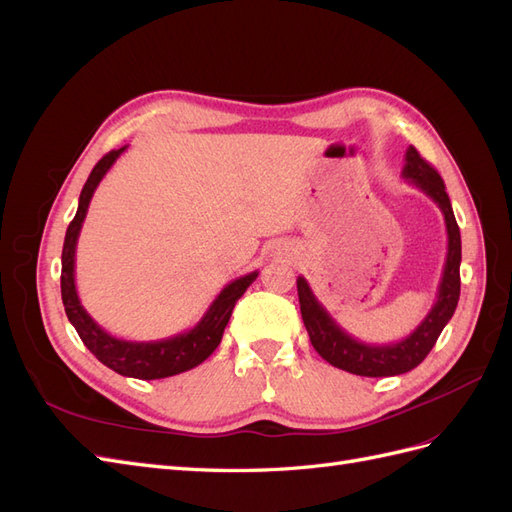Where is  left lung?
I'll use <instances>...</instances> for the list:
<instances>
[{
	"label": "left lung",
	"mask_w": 512,
	"mask_h": 512,
	"mask_svg": "<svg viewBox=\"0 0 512 512\" xmlns=\"http://www.w3.org/2000/svg\"><path fill=\"white\" fill-rule=\"evenodd\" d=\"M401 175L418 190H423L433 203L440 207L446 222V235H448V252L442 271V280L438 288V299L433 303L431 312L425 320L401 342L395 344H382L371 346L363 344L359 339L348 335L339 324L331 318L327 309L316 299V294L309 288L305 277H297V290H299V303H301V316L305 322V329L312 339V346L322 356L324 361L333 367H339L356 376L367 378H384V376H399L406 371L414 369L425 361V356L436 346L442 329L446 322L453 318L455 307L459 301L461 290V235L455 220V213L448 200L444 181L438 175V170L429 162H425L414 147L406 151V166Z\"/></svg>",
	"instance_id": "1"
}]
</instances>
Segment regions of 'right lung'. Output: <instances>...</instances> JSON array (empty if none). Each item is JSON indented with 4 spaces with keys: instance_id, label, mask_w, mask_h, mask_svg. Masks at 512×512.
<instances>
[{
    "instance_id": "1",
    "label": "right lung",
    "mask_w": 512,
    "mask_h": 512,
    "mask_svg": "<svg viewBox=\"0 0 512 512\" xmlns=\"http://www.w3.org/2000/svg\"><path fill=\"white\" fill-rule=\"evenodd\" d=\"M126 149L128 145L115 151H108L94 166V170H91L87 183L83 185L79 209H76L74 220L66 230L64 252H61V301H64L66 316L72 322V327L100 363L128 378L160 380L168 376H177L181 371H188L209 359L213 350L222 342L232 307H235V303L243 297V292L256 280L258 271L247 273L243 277H237L235 282H230L218 297H215L205 316L200 318V322L190 331L179 333L175 337L156 339V342H128V339H119L113 337L111 333H106L81 305L79 292H76L74 284V258L76 241H79L91 196H94L104 175L111 170V166Z\"/></svg>"
}]
</instances>
